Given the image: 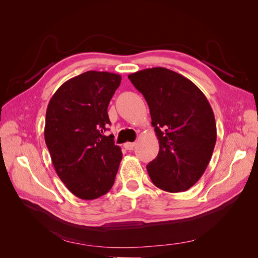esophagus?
Returning <instances> with one entry per match:
<instances>
[{"label":"esophagus","mask_w":258,"mask_h":258,"mask_svg":"<svg viewBox=\"0 0 258 258\" xmlns=\"http://www.w3.org/2000/svg\"><path fill=\"white\" fill-rule=\"evenodd\" d=\"M135 146H136V143H129L128 142V143H124L123 144V147L126 148L127 151H132L135 148Z\"/></svg>","instance_id":"obj_1"}]
</instances>
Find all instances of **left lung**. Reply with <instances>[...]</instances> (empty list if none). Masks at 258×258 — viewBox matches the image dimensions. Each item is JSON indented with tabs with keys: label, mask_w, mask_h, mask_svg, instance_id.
<instances>
[{
	"label": "left lung",
	"mask_w": 258,
	"mask_h": 258,
	"mask_svg": "<svg viewBox=\"0 0 258 258\" xmlns=\"http://www.w3.org/2000/svg\"><path fill=\"white\" fill-rule=\"evenodd\" d=\"M150 107L159 153L146 166L158 188L189 189L212 157L216 142L214 113L196 85L166 68L145 69L128 75Z\"/></svg>",
	"instance_id": "8db88e82"
}]
</instances>
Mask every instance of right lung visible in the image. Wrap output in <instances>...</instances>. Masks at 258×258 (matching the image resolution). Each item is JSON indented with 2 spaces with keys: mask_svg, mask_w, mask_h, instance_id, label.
<instances>
[{
  "mask_svg": "<svg viewBox=\"0 0 258 258\" xmlns=\"http://www.w3.org/2000/svg\"><path fill=\"white\" fill-rule=\"evenodd\" d=\"M121 76L88 71L62 84L46 111L44 137L54 170L76 197L92 200L112 188L122 153L104 136L108 103Z\"/></svg>",
  "mask_w": 258,
  "mask_h": 258,
  "instance_id": "1",
  "label": "right lung"
}]
</instances>
